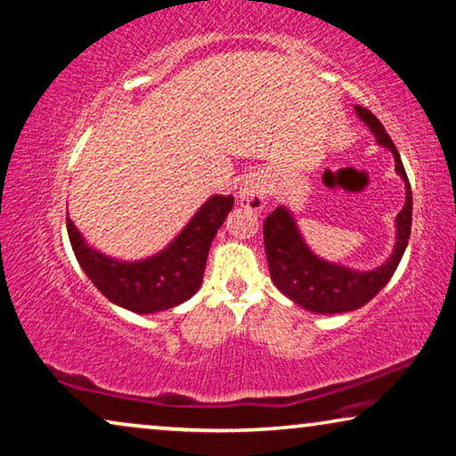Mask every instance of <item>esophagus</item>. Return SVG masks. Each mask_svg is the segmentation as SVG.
Listing matches in <instances>:
<instances>
[{
  "label": "esophagus",
  "mask_w": 456,
  "mask_h": 456,
  "mask_svg": "<svg viewBox=\"0 0 456 456\" xmlns=\"http://www.w3.org/2000/svg\"><path fill=\"white\" fill-rule=\"evenodd\" d=\"M267 183L259 175H248L244 176L240 187H239V201L242 206H247L253 212H261L267 208Z\"/></svg>",
  "instance_id": "obj_1"
}]
</instances>
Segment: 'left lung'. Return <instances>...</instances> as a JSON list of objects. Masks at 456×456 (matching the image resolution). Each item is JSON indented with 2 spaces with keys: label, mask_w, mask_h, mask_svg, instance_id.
Returning a JSON list of instances; mask_svg holds the SVG:
<instances>
[{
  "label": "left lung",
  "mask_w": 456,
  "mask_h": 456,
  "mask_svg": "<svg viewBox=\"0 0 456 456\" xmlns=\"http://www.w3.org/2000/svg\"><path fill=\"white\" fill-rule=\"evenodd\" d=\"M355 115L372 131L376 143L391 151L395 173L405 183V206L395 217V247L391 256L382 265L366 272L322 259L308 247L298 222L286 206H277L263 224L269 273L277 289L298 306L316 314L349 313L370 302L393 277L411 234V187L399 151L370 110L355 104Z\"/></svg>",
  "instance_id": "8db88e82"
}]
</instances>
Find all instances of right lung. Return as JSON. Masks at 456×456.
<instances>
[{
  "instance_id": "add662e5",
  "label": "right lung",
  "mask_w": 456,
  "mask_h": 456,
  "mask_svg": "<svg viewBox=\"0 0 456 456\" xmlns=\"http://www.w3.org/2000/svg\"><path fill=\"white\" fill-rule=\"evenodd\" d=\"M232 206V195H212L167 247L146 259L104 255L69 217L68 234L77 263L104 298L135 314H156L183 305L201 288L209 247Z\"/></svg>"
}]
</instances>
